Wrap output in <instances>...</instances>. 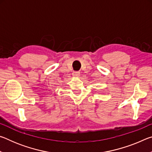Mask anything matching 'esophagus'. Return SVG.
Instances as JSON below:
<instances>
[{"label": "esophagus", "instance_id": "obj_1", "mask_svg": "<svg viewBox=\"0 0 152 152\" xmlns=\"http://www.w3.org/2000/svg\"><path fill=\"white\" fill-rule=\"evenodd\" d=\"M72 76L74 77H79L80 76V72H74L72 73Z\"/></svg>", "mask_w": 152, "mask_h": 152}]
</instances>
